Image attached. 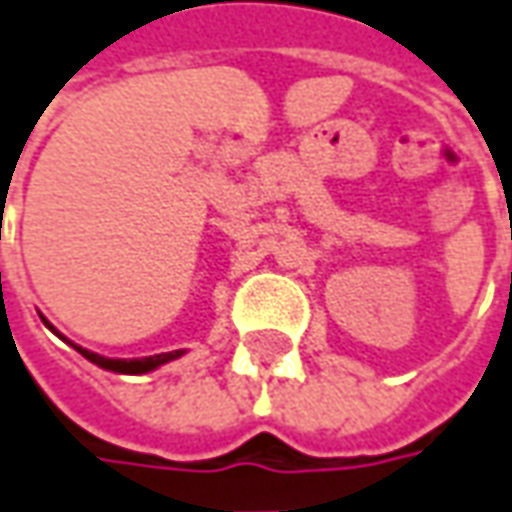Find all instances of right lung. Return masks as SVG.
Segmentation results:
<instances>
[{"mask_svg": "<svg viewBox=\"0 0 512 512\" xmlns=\"http://www.w3.org/2000/svg\"><path fill=\"white\" fill-rule=\"evenodd\" d=\"M75 349H78V352H81L87 360L98 363L101 369H109V372H123V375H143V372H152V369H157V366H163V363H168V360H174L183 355V349H177V352H163V355H152V358L112 360V358H101V355H95V352H89V349H81V346H75Z\"/></svg>", "mask_w": 512, "mask_h": 512, "instance_id": "1", "label": "right lung"}]
</instances>
